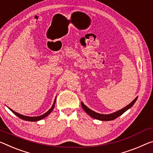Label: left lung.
<instances>
[{
    "instance_id": "1",
    "label": "left lung",
    "mask_w": 153,
    "mask_h": 153,
    "mask_svg": "<svg viewBox=\"0 0 153 153\" xmlns=\"http://www.w3.org/2000/svg\"><path fill=\"white\" fill-rule=\"evenodd\" d=\"M137 99V97L135 98L131 103H129V105L126 106V107H125L124 108L121 109V110L116 111V112H114V113L110 114H101L97 113V112H95V111L91 110V109H89L88 107H86V106L84 105V104L82 102H81V105H82V108L84 109V110L85 111L88 115L91 116V117H93L94 118H95V119H97L99 120L108 121V120H114L116 118H118V116L122 115L125 112V111H126L128 110V109H129L131 107H132V105L135 103V101H136Z\"/></svg>"
}]
</instances>
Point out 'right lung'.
Wrapping results in <instances>:
<instances>
[{"instance_id":"add662e5","label":"right lung","mask_w":153,"mask_h":153,"mask_svg":"<svg viewBox=\"0 0 153 153\" xmlns=\"http://www.w3.org/2000/svg\"><path fill=\"white\" fill-rule=\"evenodd\" d=\"M55 103H56V98H55V100H54V102L53 103V105L52 107L49 110H48L47 112H45L44 114L43 115H41L39 116H35V117H30V116H23L22 114H20L16 112V111H14L13 110H12L11 109L9 108V110H10L12 112H13L14 114H16L17 116H18L19 118H20L21 119H23L24 120H27V121H38L39 120H42L43 118H44L46 116H48L51 113V111L53 110V109L54 108V105H55Z\"/></svg>"}]
</instances>
